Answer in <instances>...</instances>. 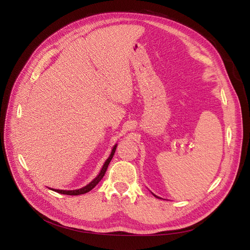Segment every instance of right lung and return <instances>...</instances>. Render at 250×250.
I'll return each instance as SVG.
<instances>
[{"label": "right lung", "mask_w": 250, "mask_h": 250, "mask_svg": "<svg viewBox=\"0 0 250 250\" xmlns=\"http://www.w3.org/2000/svg\"><path fill=\"white\" fill-rule=\"evenodd\" d=\"M116 149H117V145L112 148V151H111V153H110V155H109V157L107 158V161L105 162V164L103 165V168H102V170H101V172L99 173V175H98L92 183H89L87 186H85L84 188H79V190H74V191H64V190H54V191H56L57 193H59V194H64V195H74V196H77V195H81V194H85V193H87V192H89L90 190H93V188L98 185V183H99V181L103 178V176H104V174H105V172H106V170H107V167H108V165H109V163H110V161H111V158H112V156H113V154H115V151H116Z\"/></svg>", "instance_id": "add662e5"}]
</instances>
